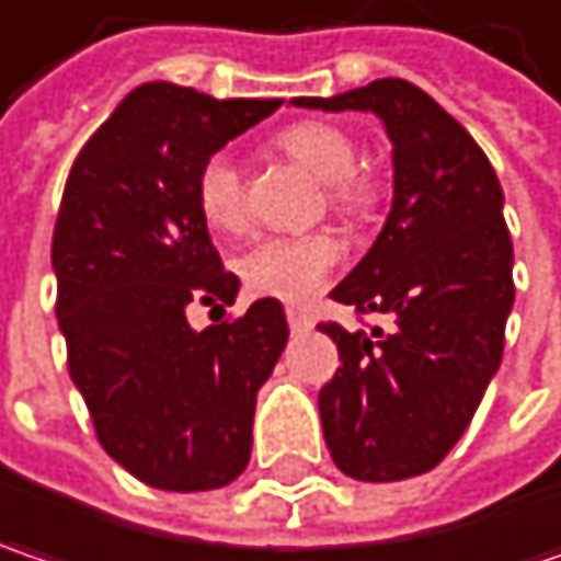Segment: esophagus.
Returning a JSON list of instances; mask_svg holds the SVG:
<instances>
[{
	"mask_svg": "<svg viewBox=\"0 0 561 561\" xmlns=\"http://www.w3.org/2000/svg\"><path fill=\"white\" fill-rule=\"evenodd\" d=\"M285 317H288V327H291V333H308L313 327L311 313L301 311V308H288L285 311Z\"/></svg>",
	"mask_w": 561,
	"mask_h": 561,
	"instance_id": "34e87169",
	"label": "esophagus"
}]
</instances>
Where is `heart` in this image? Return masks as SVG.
<instances>
[{"label":"heart","instance_id":"1","mask_svg":"<svg viewBox=\"0 0 561 561\" xmlns=\"http://www.w3.org/2000/svg\"><path fill=\"white\" fill-rule=\"evenodd\" d=\"M279 149L298 161L330 190V203L340 213H362L371 203V186L355 178L358 168V142L346 129L305 119L279 133ZM196 203L206 225L215 231H234L244 221V183L241 168L228 151H215L206 158L196 178ZM340 260V244L327 231L311 234H270L260 238L241 256L238 270L250 291L270 295L279 301H311L327 279V273Z\"/></svg>","mask_w":561,"mask_h":561}]
</instances>
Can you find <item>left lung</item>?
Segmentation results:
<instances>
[{
    "mask_svg": "<svg viewBox=\"0 0 561 561\" xmlns=\"http://www.w3.org/2000/svg\"><path fill=\"white\" fill-rule=\"evenodd\" d=\"M291 104L375 114L393 146L383 228L330 291L390 317V330L317 327L340 348L317 397L330 457L362 482L428 473L467 432L502 362L514 305L502 183L473 136L412 82L378 79Z\"/></svg>",
    "mask_w": 561,
    "mask_h": 561,
    "instance_id": "obj_1",
    "label": "left lung"
}]
</instances>
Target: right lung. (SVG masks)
Here are the masks:
<instances>
[{"label": "right lung", "mask_w": 561, "mask_h": 561, "mask_svg": "<svg viewBox=\"0 0 561 561\" xmlns=\"http://www.w3.org/2000/svg\"><path fill=\"white\" fill-rule=\"evenodd\" d=\"M279 104L139 84L66 181L53 276L69 375L101 447L164 492H209L244 473L256 393L288 343L276 298L234 323L186 320L190 305H234L241 288L199 213V168Z\"/></svg>", "instance_id": "obj_1"}]
</instances>
